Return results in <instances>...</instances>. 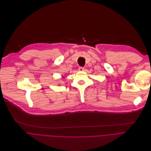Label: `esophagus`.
Instances as JSON below:
<instances>
[{
  "mask_svg": "<svg viewBox=\"0 0 151 151\" xmlns=\"http://www.w3.org/2000/svg\"><path fill=\"white\" fill-rule=\"evenodd\" d=\"M84 70V68L82 67H79L78 68V71H83Z\"/></svg>",
  "mask_w": 151,
  "mask_h": 151,
  "instance_id": "34e87169",
  "label": "esophagus"
}]
</instances>
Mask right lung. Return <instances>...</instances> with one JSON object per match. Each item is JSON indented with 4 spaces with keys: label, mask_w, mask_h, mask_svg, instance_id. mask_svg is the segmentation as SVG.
I'll return each mask as SVG.
<instances>
[{
    "label": "right lung",
    "mask_w": 151,
    "mask_h": 151,
    "mask_svg": "<svg viewBox=\"0 0 151 151\" xmlns=\"http://www.w3.org/2000/svg\"><path fill=\"white\" fill-rule=\"evenodd\" d=\"M64 77V76H63V77Z\"/></svg>",
    "instance_id": "right-lung-1"
}]
</instances>
